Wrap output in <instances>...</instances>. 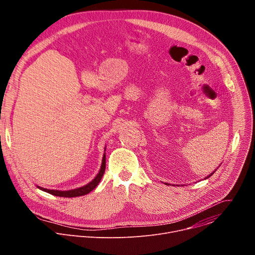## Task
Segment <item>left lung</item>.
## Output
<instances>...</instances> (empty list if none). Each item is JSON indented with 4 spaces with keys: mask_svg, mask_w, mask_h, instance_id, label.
<instances>
[{
    "mask_svg": "<svg viewBox=\"0 0 255 255\" xmlns=\"http://www.w3.org/2000/svg\"><path fill=\"white\" fill-rule=\"evenodd\" d=\"M213 173H214V172H212V173H211V174H210V175H209V176H207V178H208V177H210V176H211V175H212V174H213ZM165 185H166V184H165Z\"/></svg>",
    "mask_w": 255,
    "mask_h": 255,
    "instance_id": "1",
    "label": "left lung"
}]
</instances>
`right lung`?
Masks as SVG:
<instances>
[{
    "label": "right lung",
    "mask_w": 255,
    "mask_h": 255,
    "mask_svg": "<svg viewBox=\"0 0 255 255\" xmlns=\"http://www.w3.org/2000/svg\"><path fill=\"white\" fill-rule=\"evenodd\" d=\"M105 168H106V155L104 154L103 156V160H102V165H101V169L99 171V173L97 174V176L89 183L88 185L79 188V189H75V190H71V191H56V190H48V189H43L38 187L40 190L51 194L53 196H57V197H64V198H74V197H80V196H84L89 194L90 192H92L100 183V180L102 179V176L105 172Z\"/></svg>",
    "instance_id": "right-lung-1"
}]
</instances>
